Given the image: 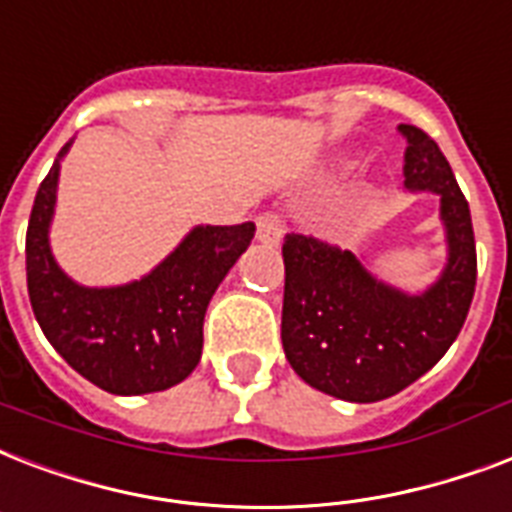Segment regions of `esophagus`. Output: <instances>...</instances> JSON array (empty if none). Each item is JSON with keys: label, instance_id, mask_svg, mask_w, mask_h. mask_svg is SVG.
Returning a JSON list of instances; mask_svg holds the SVG:
<instances>
[{"label": "esophagus", "instance_id": "obj_1", "mask_svg": "<svg viewBox=\"0 0 512 512\" xmlns=\"http://www.w3.org/2000/svg\"><path fill=\"white\" fill-rule=\"evenodd\" d=\"M285 232V221L280 213H261L259 219H256V240L264 245H277L280 243V237Z\"/></svg>", "mask_w": 512, "mask_h": 512}]
</instances>
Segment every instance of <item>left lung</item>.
Listing matches in <instances>:
<instances>
[{
    "label": "left lung",
    "mask_w": 512,
    "mask_h": 512,
    "mask_svg": "<svg viewBox=\"0 0 512 512\" xmlns=\"http://www.w3.org/2000/svg\"><path fill=\"white\" fill-rule=\"evenodd\" d=\"M408 189L441 197L449 264L422 296L379 283L350 251L312 235H285V358L315 390L374 403L406 390L446 355L465 326L478 259L470 208L433 138L400 125Z\"/></svg>",
    "instance_id": "1"
}]
</instances>
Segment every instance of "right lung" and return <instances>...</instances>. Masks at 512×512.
Listing matches in <instances>:
<instances>
[{"label":"right lung","instance_id":"add662e5","mask_svg":"<svg viewBox=\"0 0 512 512\" xmlns=\"http://www.w3.org/2000/svg\"><path fill=\"white\" fill-rule=\"evenodd\" d=\"M69 146L71 141L58 160ZM58 160L39 184L26 232V283L42 334L77 374L114 395H144L184 382L200 363L208 301L251 245L253 221L192 229L136 283L82 288L63 275L47 243Z\"/></svg>","mask_w":512,"mask_h":512}]
</instances>
